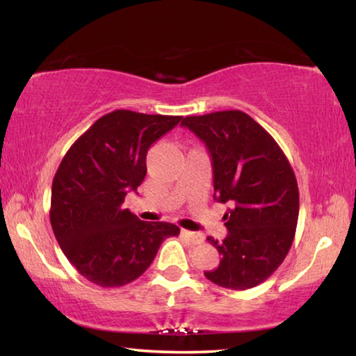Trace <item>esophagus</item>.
Masks as SVG:
<instances>
[{"label":"esophagus","mask_w":356,"mask_h":356,"mask_svg":"<svg viewBox=\"0 0 356 356\" xmlns=\"http://www.w3.org/2000/svg\"><path fill=\"white\" fill-rule=\"evenodd\" d=\"M182 236L185 238H188L191 243L195 245H200L204 242V236L202 234H197V232H191V231H185V229H182Z\"/></svg>","instance_id":"obj_1"}]
</instances>
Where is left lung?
<instances>
[{"instance_id": "left-lung-1", "label": "left lung", "mask_w": 356, "mask_h": 356, "mask_svg": "<svg viewBox=\"0 0 356 356\" xmlns=\"http://www.w3.org/2000/svg\"><path fill=\"white\" fill-rule=\"evenodd\" d=\"M184 127L212 155L213 197L231 204L222 216L227 236L207 237L221 254L204 272L216 286L246 291L273 275L291 250L300 195L287 156L267 130L240 110L186 116Z\"/></svg>"}]
</instances>
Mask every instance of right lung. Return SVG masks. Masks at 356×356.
I'll return each instance as SVG.
<instances>
[{
  "instance_id": "1",
  "label": "right lung",
  "mask_w": 356,
  "mask_h": 356,
  "mask_svg": "<svg viewBox=\"0 0 356 356\" xmlns=\"http://www.w3.org/2000/svg\"><path fill=\"white\" fill-rule=\"evenodd\" d=\"M182 116L114 110L72 144L51 185L50 222L65 257L88 281L120 287L146 272L180 229L141 221L122 202L146 177L149 147Z\"/></svg>"
}]
</instances>
